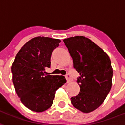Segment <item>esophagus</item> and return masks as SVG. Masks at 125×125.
<instances>
[{
  "instance_id": "1",
  "label": "esophagus",
  "mask_w": 125,
  "mask_h": 125,
  "mask_svg": "<svg viewBox=\"0 0 125 125\" xmlns=\"http://www.w3.org/2000/svg\"><path fill=\"white\" fill-rule=\"evenodd\" d=\"M65 78L67 80V82H68V83H70V82L72 80V78H71V76L70 74H67V75L65 76Z\"/></svg>"
}]
</instances>
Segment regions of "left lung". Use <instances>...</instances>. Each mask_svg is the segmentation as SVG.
Here are the masks:
<instances>
[{
    "instance_id": "8db88e82",
    "label": "left lung",
    "mask_w": 125,
    "mask_h": 125,
    "mask_svg": "<svg viewBox=\"0 0 125 125\" xmlns=\"http://www.w3.org/2000/svg\"><path fill=\"white\" fill-rule=\"evenodd\" d=\"M72 57L73 68L80 73L79 94L71 98L74 107L88 113L102 104L110 92L113 76L108 55L90 39L76 36L63 39Z\"/></svg>"
}]
</instances>
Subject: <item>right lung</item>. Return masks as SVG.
I'll list each match as a JSON object with an SVG mask.
<instances>
[{
  "mask_svg": "<svg viewBox=\"0 0 125 125\" xmlns=\"http://www.w3.org/2000/svg\"><path fill=\"white\" fill-rule=\"evenodd\" d=\"M61 41L37 37L31 39L18 52L11 71L15 91L29 109L43 112L52 106L55 92L66 82L63 76H45L50 68L51 55Z\"/></svg>",
  "mask_w": 125,
  "mask_h": 125,
  "instance_id": "right-lung-1",
  "label": "right lung"
}]
</instances>
